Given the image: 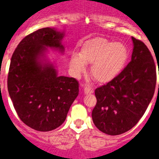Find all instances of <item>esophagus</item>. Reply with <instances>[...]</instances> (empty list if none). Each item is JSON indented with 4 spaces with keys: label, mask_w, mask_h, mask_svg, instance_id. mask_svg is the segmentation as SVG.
I'll return each mask as SVG.
<instances>
[{
    "label": "esophagus",
    "mask_w": 159,
    "mask_h": 159,
    "mask_svg": "<svg viewBox=\"0 0 159 159\" xmlns=\"http://www.w3.org/2000/svg\"><path fill=\"white\" fill-rule=\"evenodd\" d=\"M94 92V89L91 86H86L84 87V93L85 94H91Z\"/></svg>",
    "instance_id": "obj_1"
}]
</instances>
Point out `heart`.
I'll return each instance as SVG.
<instances>
[{"label": "heart", "mask_w": 159, "mask_h": 159, "mask_svg": "<svg viewBox=\"0 0 159 159\" xmlns=\"http://www.w3.org/2000/svg\"><path fill=\"white\" fill-rule=\"evenodd\" d=\"M128 57V48L124 43L95 37L80 45L79 54L73 53L69 56L68 65L73 75L78 77L86 71V64H91L93 78L100 83H106L122 72Z\"/></svg>", "instance_id": "heart-1"}]
</instances>
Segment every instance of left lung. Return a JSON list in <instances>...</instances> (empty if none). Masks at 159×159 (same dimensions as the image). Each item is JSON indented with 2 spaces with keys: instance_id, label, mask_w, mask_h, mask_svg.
Returning a JSON list of instances; mask_svg holds the SVG:
<instances>
[{
  "instance_id": "obj_1",
  "label": "left lung",
  "mask_w": 159,
  "mask_h": 159,
  "mask_svg": "<svg viewBox=\"0 0 159 159\" xmlns=\"http://www.w3.org/2000/svg\"><path fill=\"white\" fill-rule=\"evenodd\" d=\"M131 60L112 81L95 89L94 124L102 132L117 135L135 126L145 113L156 86V68L150 51L131 37Z\"/></svg>"
}]
</instances>
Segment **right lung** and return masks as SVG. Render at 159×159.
<instances>
[{"label": "right lung", "mask_w": 159, "mask_h": 159, "mask_svg": "<svg viewBox=\"0 0 159 159\" xmlns=\"http://www.w3.org/2000/svg\"><path fill=\"white\" fill-rule=\"evenodd\" d=\"M64 32L44 28L25 37L13 53L7 86L18 116L31 128L49 131L61 126L79 92L73 77L58 76L46 59L48 49L64 53Z\"/></svg>", "instance_id": "right-lung-1"}]
</instances>
